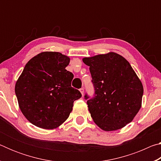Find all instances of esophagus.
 Instances as JSON below:
<instances>
[{
    "mask_svg": "<svg viewBox=\"0 0 161 161\" xmlns=\"http://www.w3.org/2000/svg\"><path fill=\"white\" fill-rule=\"evenodd\" d=\"M80 92H81V94L83 95V94H84V89H83V88H81V89H80Z\"/></svg>",
    "mask_w": 161,
    "mask_h": 161,
    "instance_id": "34e87169",
    "label": "esophagus"
}]
</instances>
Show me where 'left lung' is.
Masks as SVG:
<instances>
[{"label": "left lung", "instance_id": "1", "mask_svg": "<svg viewBox=\"0 0 161 161\" xmlns=\"http://www.w3.org/2000/svg\"><path fill=\"white\" fill-rule=\"evenodd\" d=\"M82 60L89 66L94 89L93 97L86 93L84 99L96 124L109 131L131 122L141 108L143 88L129 62L114 53Z\"/></svg>", "mask_w": 161, "mask_h": 161}]
</instances>
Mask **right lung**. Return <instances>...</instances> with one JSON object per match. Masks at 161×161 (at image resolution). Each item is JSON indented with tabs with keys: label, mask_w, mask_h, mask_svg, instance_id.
Listing matches in <instances>:
<instances>
[{
	"label": "right lung",
	"mask_w": 161,
	"mask_h": 161,
	"mask_svg": "<svg viewBox=\"0 0 161 161\" xmlns=\"http://www.w3.org/2000/svg\"><path fill=\"white\" fill-rule=\"evenodd\" d=\"M69 58L57 52L37 54L24 67L15 92L23 115L35 126L53 129L64 122L73 103L81 97L71 86L74 75L65 69Z\"/></svg>",
	"instance_id": "1"
}]
</instances>
